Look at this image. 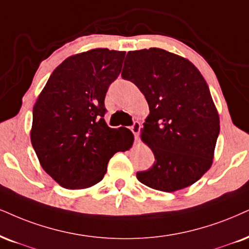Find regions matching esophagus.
<instances>
[{
  "label": "esophagus",
  "mask_w": 249,
  "mask_h": 249,
  "mask_svg": "<svg viewBox=\"0 0 249 249\" xmlns=\"http://www.w3.org/2000/svg\"><path fill=\"white\" fill-rule=\"evenodd\" d=\"M140 129H141L140 122H135V124L130 127V130L133 131V134L135 135V140H136L137 142H139L140 140Z\"/></svg>",
  "instance_id": "1"
}]
</instances>
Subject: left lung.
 I'll use <instances>...</instances> for the list:
<instances>
[{"label": "left lung", "instance_id": "left-lung-1", "mask_svg": "<svg viewBox=\"0 0 249 249\" xmlns=\"http://www.w3.org/2000/svg\"><path fill=\"white\" fill-rule=\"evenodd\" d=\"M121 76L140 89L150 109L141 139L155 162L137 179L166 193L195 183L213 165L220 128L199 70L180 55L150 48L128 52Z\"/></svg>", "mask_w": 249, "mask_h": 249}]
</instances>
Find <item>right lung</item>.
Returning <instances> with one entry per match:
<instances>
[{"instance_id": "add662e5", "label": "right lung", "mask_w": 249, "mask_h": 249, "mask_svg": "<svg viewBox=\"0 0 249 249\" xmlns=\"http://www.w3.org/2000/svg\"><path fill=\"white\" fill-rule=\"evenodd\" d=\"M124 55L94 48L67 57L33 106L31 143L44 171L63 188L100 182L109 159L133 145L129 129L109 128L104 119L107 89L121 71Z\"/></svg>"}]
</instances>
